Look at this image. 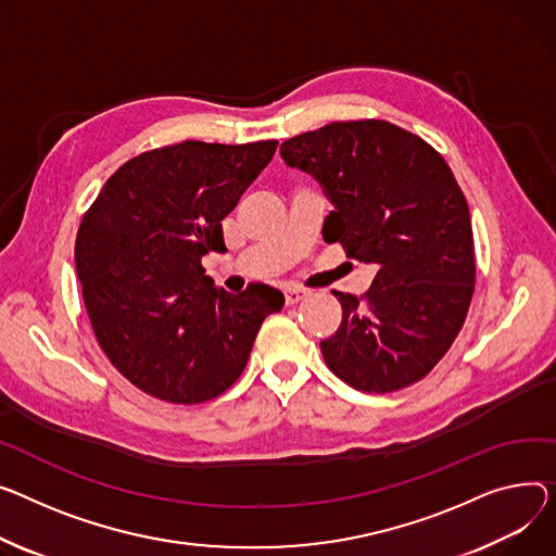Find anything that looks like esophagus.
<instances>
[{
  "label": "esophagus",
  "mask_w": 556,
  "mask_h": 556,
  "mask_svg": "<svg viewBox=\"0 0 556 556\" xmlns=\"http://www.w3.org/2000/svg\"><path fill=\"white\" fill-rule=\"evenodd\" d=\"M306 290L304 288H286L283 290V298H286V304L292 306V304H300L302 300H306Z\"/></svg>",
  "instance_id": "34e87169"
}]
</instances>
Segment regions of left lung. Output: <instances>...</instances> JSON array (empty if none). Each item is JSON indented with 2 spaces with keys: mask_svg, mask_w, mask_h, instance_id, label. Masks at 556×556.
<instances>
[{
  "mask_svg": "<svg viewBox=\"0 0 556 556\" xmlns=\"http://www.w3.org/2000/svg\"><path fill=\"white\" fill-rule=\"evenodd\" d=\"M336 205L324 239L376 264L364 294L332 292L342 324L321 342L326 366L364 393L422 380L460 332L476 281L469 205L429 142L387 121L330 123L281 144Z\"/></svg>",
  "mask_w": 556,
  "mask_h": 556,
  "instance_id": "left-lung-1",
  "label": "left lung"
}]
</instances>
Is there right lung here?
<instances>
[{"mask_svg":"<svg viewBox=\"0 0 556 556\" xmlns=\"http://www.w3.org/2000/svg\"><path fill=\"white\" fill-rule=\"evenodd\" d=\"M277 140H185L121 165L85 212L76 268L96 340L140 391L199 404L228 391L258 328L281 311L266 283L216 290L201 266L226 250L224 220L273 161Z\"/></svg>","mask_w":556,"mask_h":556,"instance_id":"1","label":"right lung"}]
</instances>
